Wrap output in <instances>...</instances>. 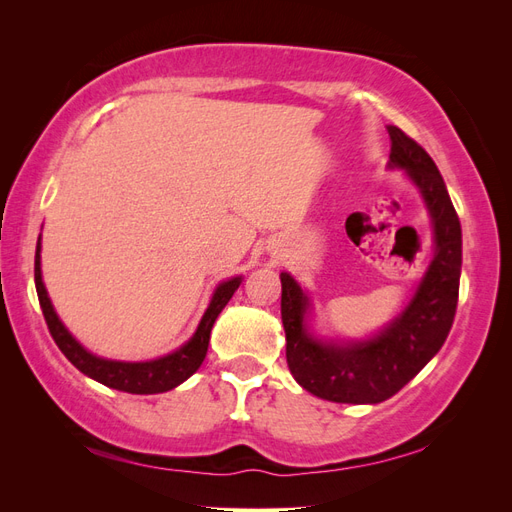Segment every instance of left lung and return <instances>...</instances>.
Returning a JSON list of instances; mask_svg holds the SVG:
<instances>
[{"label":"left lung","instance_id":"8db88e82","mask_svg":"<svg viewBox=\"0 0 512 512\" xmlns=\"http://www.w3.org/2000/svg\"><path fill=\"white\" fill-rule=\"evenodd\" d=\"M391 168H404L423 194L436 252L410 305L365 342H320L305 327L307 297L282 273V322L290 374L305 391L335 404H380L421 371L453 327L461 275V224L440 170L414 138L389 126Z\"/></svg>","mask_w":512,"mask_h":512}]
</instances>
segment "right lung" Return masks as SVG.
Returning a JSON list of instances; mask_svg holds the SVG:
<instances>
[{"label":"right lung","mask_w":512,"mask_h":512,"mask_svg":"<svg viewBox=\"0 0 512 512\" xmlns=\"http://www.w3.org/2000/svg\"><path fill=\"white\" fill-rule=\"evenodd\" d=\"M34 277H36V292H38V301L42 307L46 327H49L59 350L66 354V359L76 369L83 371L85 376L98 380L100 384L111 386V389H117V391L134 393V395H153V393H164V391L175 389V386L188 380L194 371L203 365L205 356H207V348H209L213 322L220 316V312L226 307V303L230 301V297L235 294V290L241 284V277H232V280L222 282L218 288H215L207 312H205L203 320H200L198 329L188 344H183L179 350L170 352L156 361L126 363V361L100 359V356L87 352L68 333L64 324H61V320L57 318L55 309L51 305L49 294H46V288L42 284L40 237H38V245H36Z\"/></svg>","instance_id":"add662e5"}]
</instances>
